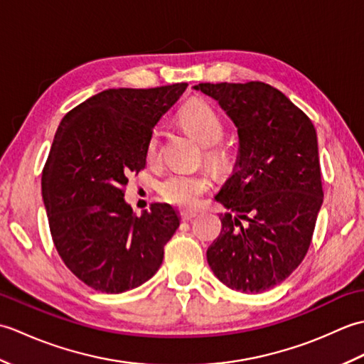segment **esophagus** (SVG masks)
Segmentation results:
<instances>
[{"mask_svg": "<svg viewBox=\"0 0 364 364\" xmlns=\"http://www.w3.org/2000/svg\"><path fill=\"white\" fill-rule=\"evenodd\" d=\"M180 214H181V219H183V220H191V219H194V218H196V215H197V211L186 210V211H181Z\"/></svg>", "mask_w": 364, "mask_h": 364, "instance_id": "obj_1", "label": "esophagus"}]
</instances>
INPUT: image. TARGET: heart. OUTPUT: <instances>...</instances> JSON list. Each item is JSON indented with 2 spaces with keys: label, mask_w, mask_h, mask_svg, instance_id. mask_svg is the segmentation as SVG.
<instances>
[{
  "label": "heart",
  "mask_w": 364,
  "mask_h": 364,
  "mask_svg": "<svg viewBox=\"0 0 364 364\" xmlns=\"http://www.w3.org/2000/svg\"><path fill=\"white\" fill-rule=\"evenodd\" d=\"M181 125L194 136L197 141L206 149V159L213 164H220L223 161V153L220 150L211 149L213 145L219 144L225 134V128L220 117L210 105L203 102L189 103L180 114ZM159 151V131H154L146 153L149 158H156ZM210 180L202 173H189V172H172L162 178L158 184V191L161 197L167 200L168 203L181 206V208H194L202 197L210 191Z\"/></svg>",
  "instance_id": "obj_1"
}]
</instances>
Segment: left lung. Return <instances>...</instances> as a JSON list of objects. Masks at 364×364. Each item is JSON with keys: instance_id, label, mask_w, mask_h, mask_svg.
<instances>
[{"instance_id": "left-lung-1", "label": "left lung", "mask_w": 364, "mask_h": 364, "mask_svg": "<svg viewBox=\"0 0 364 364\" xmlns=\"http://www.w3.org/2000/svg\"><path fill=\"white\" fill-rule=\"evenodd\" d=\"M235 122V173L215 196L227 208L206 252L228 288L262 292L286 280L310 249L323 191L313 122L280 90L261 81L194 86Z\"/></svg>"}]
</instances>
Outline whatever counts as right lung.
I'll return each mask as SVG.
<instances>
[{"label": "right lung", "instance_id": "right-lung-1", "mask_svg": "<svg viewBox=\"0 0 364 364\" xmlns=\"http://www.w3.org/2000/svg\"><path fill=\"white\" fill-rule=\"evenodd\" d=\"M186 87L107 89L67 112L56 131L42 172L51 237L70 272L95 291L150 280L180 227L170 205L151 203L137 218L123 197L128 178L145 168L154 125Z\"/></svg>", "mask_w": 364, "mask_h": 364}]
</instances>
